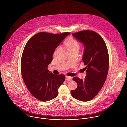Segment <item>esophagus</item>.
<instances>
[{
    "label": "esophagus",
    "mask_w": 127,
    "mask_h": 127,
    "mask_svg": "<svg viewBox=\"0 0 127 127\" xmlns=\"http://www.w3.org/2000/svg\"><path fill=\"white\" fill-rule=\"evenodd\" d=\"M72 79V77H69V76H66V81H70Z\"/></svg>",
    "instance_id": "34e87169"
}]
</instances>
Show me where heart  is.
I'll return each mask as SVG.
<instances>
[{
	"mask_svg": "<svg viewBox=\"0 0 127 127\" xmlns=\"http://www.w3.org/2000/svg\"><path fill=\"white\" fill-rule=\"evenodd\" d=\"M65 46L67 51H79L80 47L78 41L73 38L68 39L65 43Z\"/></svg>",
	"mask_w": 127,
	"mask_h": 127,
	"instance_id": "heart-1",
	"label": "heart"
}]
</instances>
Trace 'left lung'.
Masks as SVG:
<instances>
[{"label": "left lung", "instance_id": "1", "mask_svg": "<svg viewBox=\"0 0 127 127\" xmlns=\"http://www.w3.org/2000/svg\"><path fill=\"white\" fill-rule=\"evenodd\" d=\"M84 46L82 61L87 75L84 80L78 77L73 79L78 87L71 91V96L81 101L92 99L100 91L107 77L109 66V53L102 37L91 30L80 31L72 34Z\"/></svg>", "mask_w": 127, "mask_h": 127}]
</instances>
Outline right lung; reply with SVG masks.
Here are the masks:
<instances>
[{
    "mask_svg": "<svg viewBox=\"0 0 127 127\" xmlns=\"http://www.w3.org/2000/svg\"><path fill=\"white\" fill-rule=\"evenodd\" d=\"M69 34L40 32L25 47L21 60L22 78L30 93L39 100L48 101L57 97L58 89L65 80L64 75L53 74L48 68L55 49Z\"/></svg>",
    "mask_w": 127,
    "mask_h": 127,
    "instance_id": "1",
    "label": "right lung"
}]
</instances>
